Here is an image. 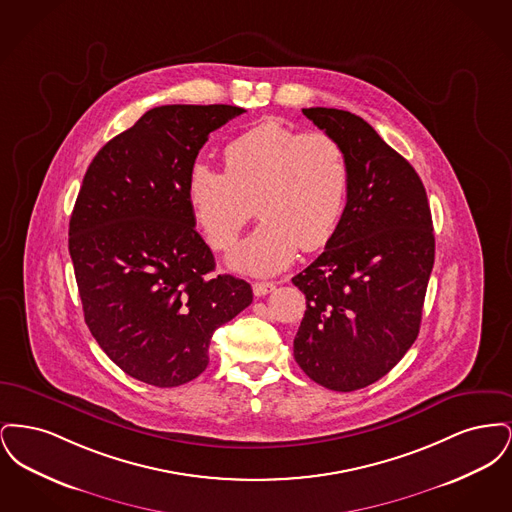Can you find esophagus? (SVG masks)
I'll return each mask as SVG.
<instances>
[{
  "instance_id": "obj_1",
  "label": "esophagus",
  "mask_w": 512,
  "mask_h": 512,
  "mask_svg": "<svg viewBox=\"0 0 512 512\" xmlns=\"http://www.w3.org/2000/svg\"><path fill=\"white\" fill-rule=\"evenodd\" d=\"M274 288H276L274 282H255V284H253V293H255L257 297H263V295H267V293L274 292Z\"/></svg>"
}]
</instances>
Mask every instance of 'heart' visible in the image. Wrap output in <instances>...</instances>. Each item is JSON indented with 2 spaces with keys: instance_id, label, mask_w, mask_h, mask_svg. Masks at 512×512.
Segmentation results:
<instances>
[{
  "instance_id": "b5f03b06",
  "label": "heart",
  "mask_w": 512,
  "mask_h": 512,
  "mask_svg": "<svg viewBox=\"0 0 512 512\" xmlns=\"http://www.w3.org/2000/svg\"><path fill=\"white\" fill-rule=\"evenodd\" d=\"M222 157L224 171L195 161L186 197L215 249L236 244L256 203L263 220L232 251V267L274 274L292 263L299 247L317 251L330 244L351 180L347 151L336 136L263 121L228 142Z\"/></svg>"
}]
</instances>
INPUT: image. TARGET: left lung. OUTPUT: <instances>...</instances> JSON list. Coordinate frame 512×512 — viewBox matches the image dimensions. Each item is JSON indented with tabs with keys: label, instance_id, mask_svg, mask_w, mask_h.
Instances as JSON below:
<instances>
[{
	"label": "left lung",
	"instance_id": "1",
	"mask_svg": "<svg viewBox=\"0 0 512 512\" xmlns=\"http://www.w3.org/2000/svg\"><path fill=\"white\" fill-rule=\"evenodd\" d=\"M303 115L343 144L351 180L338 232L292 278L307 299L293 357L328 390H361L418 336L436 253L432 213L411 163L368 122L326 107Z\"/></svg>",
	"mask_w": 512,
	"mask_h": 512
}]
</instances>
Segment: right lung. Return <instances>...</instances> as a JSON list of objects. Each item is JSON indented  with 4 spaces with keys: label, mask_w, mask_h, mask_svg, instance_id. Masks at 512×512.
<instances>
[{
    "label": "right lung",
    "mask_w": 512,
    "mask_h": 512,
    "mask_svg": "<svg viewBox=\"0 0 512 512\" xmlns=\"http://www.w3.org/2000/svg\"><path fill=\"white\" fill-rule=\"evenodd\" d=\"M236 105H161L101 147L69 222L84 320L107 357L157 388L209 365L215 330L251 305V286L213 274L186 180L209 134Z\"/></svg>",
    "instance_id": "add662e5"
}]
</instances>
